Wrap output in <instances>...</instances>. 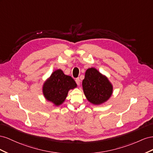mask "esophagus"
<instances>
[{"label": "esophagus", "instance_id": "1", "mask_svg": "<svg viewBox=\"0 0 153 153\" xmlns=\"http://www.w3.org/2000/svg\"><path fill=\"white\" fill-rule=\"evenodd\" d=\"M76 83H77V85L78 86L80 85V80H79V78H76Z\"/></svg>", "mask_w": 153, "mask_h": 153}]
</instances>
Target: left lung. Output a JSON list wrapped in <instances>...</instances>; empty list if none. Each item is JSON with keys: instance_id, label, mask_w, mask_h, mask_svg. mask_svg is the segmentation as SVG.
<instances>
[{"instance_id": "left-lung-1", "label": "left lung", "mask_w": 153, "mask_h": 153, "mask_svg": "<svg viewBox=\"0 0 153 153\" xmlns=\"http://www.w3.org/2000/svg\"><path fill=\"white\" fill-rule=\"evenodd\" d=\"M82 86L86 98L94 105L106 102L113 94L111 82L105 75L94 67L86 70Z\"/></svg>"}]
</instances>
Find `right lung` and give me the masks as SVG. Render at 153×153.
<instances>
[{"mask_svg":"<svg viewBox=\"0 0 153 153\" xmlns=\"http://www.w3.org/2000/svg\"><path fill=\"white\" fill-rule=\"evenodd\" d=\"M77 87V84L71 76L65 75L61 69L56 70L44 81L42 92L45 99L59 106L65 102L69 90Z\"/></svg>","mask_w":153,"mask_h":153,"instance_id":"add662e5","label":"right lung"}]
</instances>
